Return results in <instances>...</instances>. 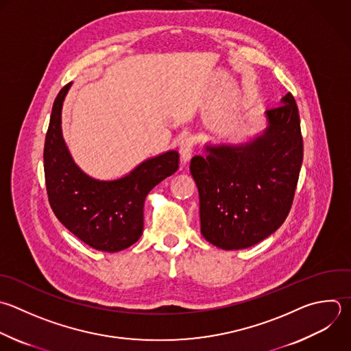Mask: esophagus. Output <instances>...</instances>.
Returning a JSON list of instances; mask_svg holds the SVG:
<instances>
[{
  "label": "esophagus",
  "mask_w": 351,
  "mask_h": 351,
  "mask_svg": "<svg viewBox=\"0 0 351 351\" xmlns=\"http://www.w3.org/2000/svg\"><path fill=\"white\" fill-rule=\"evenodd\" d=\"M193 145H195V141L192 137L182 138V141L180 144V155H181L182 163H188L191 160L192 154H193Z\"/></svg>",
  "instance_id": "esophagus-1"
}]
</instances>
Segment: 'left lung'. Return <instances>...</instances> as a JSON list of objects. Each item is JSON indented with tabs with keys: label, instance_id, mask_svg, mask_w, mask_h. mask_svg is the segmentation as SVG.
<instances>
[{
	"label": "left lung",
	"instance_id": "1",
	"mask_svg": "<svg viewBox=\"0 0 351 351\" xmlns=\"http://www.w3.org/2000/svg\"><path fill=\"white\" fill-rule=\"evenodd\" d=\"M265 129L239 143H206L193 156L200 230L222 250H243L274 233L285 221L303 159L296 103L287 93L265 112Z\"/></svg>",
	"mask_w": 351,
	"mask_h": 351
}]
</instances>
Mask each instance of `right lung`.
<instances>
[{
	"instance_id": "obj_1",
	"label": "right lung",
	"mask_w": 351,
	"mask_h": 351,
	"mask_svg": "<svg viewBox=\"0 0 351 351\" xmlns=\"http://www.w3.org/2000/svg\"><path fill=\"white\" fill-rule=\"evenodd\" d=\"M73 84L58 95L44 148V170L51 207L58 219L95 250L118 252L143 234L148 193L178 170L176 149L148 158L128 174L100 180L74 160L62 130V111Z\"/></svg>"
}]
</instances>
